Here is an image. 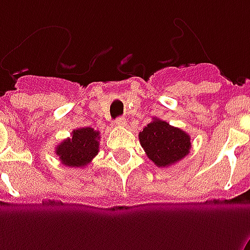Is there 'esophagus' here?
<instances>
[{"label": "esophagus", "instance_id": "34e87169", "mask_svg": "<svg viewBox=\"0 0 250 250\" xmlns=\"http://www.w3.org/2000/svg\"><path fill=\"white\" fill-rule=\"evenodd\" d=\"M115 125H117L118 127H125V125H127V121H125V118L119 117L115 119Z\"/></svg>", "mask_w": 250, "mask_h": 250}]
</instances>
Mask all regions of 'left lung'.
<instances>
[{"label":"left lung","instance_id":"1","mask_svg":"<svg viewBox=\"0 0 250 250\" xmlns=\"http://www.w3.org/2000/svg\"><path fill=\"white\" fill-rule=\"evenodd\" d=\"M139 140L149 160L158 167L182 161L190 149L188 133L157 118L139 133Z\"/></svg>","mask_w":250,"mask_h":250}]
</instances>
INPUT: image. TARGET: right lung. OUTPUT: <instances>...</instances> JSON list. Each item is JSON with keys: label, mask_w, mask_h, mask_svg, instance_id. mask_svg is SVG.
<instances>
[{"label": "right lung", "mask_w": 250, "mask_h": 250, "mask_svg": "<svg viewBox=\"0 0 250 250\" xmlns=\"http://www.w3.org/2000/svg\"><path fill=\"white\" fill-rule=\"evenodd\" d=\"M100 148V132L90 127L74 129L71 137L57 145L56 154L68 167H84L92 162Z\"/></svg>", "instance_id": "add662e5"}]
</instances>
